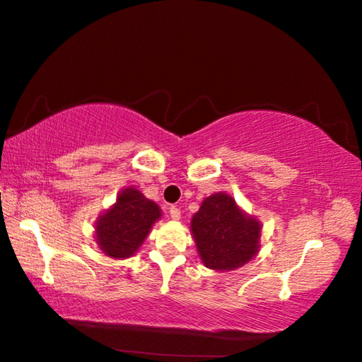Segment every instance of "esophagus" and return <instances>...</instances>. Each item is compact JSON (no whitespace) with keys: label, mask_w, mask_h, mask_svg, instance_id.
<instances>
[{"label":"esophagus","mask_w":362,"mask_h":362,"mask_svg":"<svg viewBox=\"0 0 362 362\" xmlns=\"http://www.w3.org/2000/svg\"><path fill=\"white\" fill-rule=\"evenodd\" d=\"M169 216H171V219H174V221H177V219H180V210L177 209V206H171V209H169Z\"/></svg>","instance_id":"esophagus-1"}]
</instances>
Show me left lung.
Segmentation results:
<instances>
[{"label":"left lung","instance_id":"1","mask_svg":"<svg viewBox=\"0 0 362 362\" xmlns=\"http://www.w3.org/2000/svg\"><path fill=\"white\" fill-rule=\"evenodd\" d=\"M191 232L206 267L232 271L255 257L261 226L228 194L216 193L202 202L191 221Z\"/></svg>","mask_w":362,"mask_h":362}]
</instances>
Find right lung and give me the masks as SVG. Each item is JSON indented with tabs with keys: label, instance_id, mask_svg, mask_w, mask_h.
Masks as SVG:
<instances>
[{
	"label": "right lung",
	"instance_id": "obj_1",
	"mask_svg": "<svg viewBox=\"0 0 362 362\" xmlns=\"http://www.w3.org/2000/svg\"><path fill=\"white\" fill-rule=\"evenodd\" d=\"M160 214L156 202L135 188L121 191L117 204L96 222V241L105 255L129 258L148 236Z\"/></svg>",
	"mask_w": 362,
	"mask_h": 362
}]
</instances>
